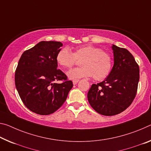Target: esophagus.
Segmentation results:
<instances>
[{
    "mask_svg": "<svg viewBox=\"0 0 151 151\" xmlns=\"http://www.w3.org/2000/svg\"><path fill=\"white\" fill-rule=\"evenodd\" d=\"M78 81H79V80H78V79H76V80H74V81H73V85H76V84H77V83H78Z\"/></svg>",
    "mask_w": 151,
    "mask_h": 151,
    "instance_id": "1",
    "label": "esophagus"
}]
</instances>
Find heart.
Instances as JSON below:
<instances>
[{
	"label": "heart",
	"instance_id": "b5f03b06",
	"mask_svg": "<svg viewBox=\"0 0 151 151\" xmlns=\"http://www.w3.org/2000/svg\"><path fill=\"white\" fill-rule=\"evenodd\" d=\"M81 67L69 70L68 77L76 80L93 75L95 80L100 81L106 78L113 66V58L108 52L100 47L92 45L77 47L73 53L68 47H64L58 52L56 61L64 68H69L75 65L77 60H80Z\"/></svg>",
	"mask_w": 151,
	"mask_h": 151
}]
</instances>
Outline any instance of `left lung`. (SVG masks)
Listing matches in <instances>:
<instances>
[{
    "label": "left lung",
    "mask_w": 151,
    "mask_h": 151,
    "mask_svg": "<svg viewBox=\"0 0 151 151\" xmlns=\"http://www.w3.org/2000/svg\"><path fill=\"white\" fill-rule=\"evenodd\" d=\"M114 64L107 77L93 84L87 94L93 109L104 116L117 115L132 103L139 81V66L128 50L113 45Z\"/></svg>",
    "instance_id": "obj_1"
}]
</instances>
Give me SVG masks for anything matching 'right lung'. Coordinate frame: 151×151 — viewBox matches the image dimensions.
I'll use <instances>...</instances> for the list:
<instances>
[{"label":"right lung","mask_w":151,"mask_h":151,"mask_svg":"<svg viewBox=\"0 0 151 151\" xmlns=\"http://www.w3.org/2000/svg\"><path fill=\"white\" fill-rule=\"evenodd\" d=\"M63 44L42 41L21 55L15 70L16 88L24 105L35 114H53L66 101L73 82L57 69L56 56ZM62 80V83H55Z\"/></svg>","instance_id":"right-lung-1"}]
</instances>
